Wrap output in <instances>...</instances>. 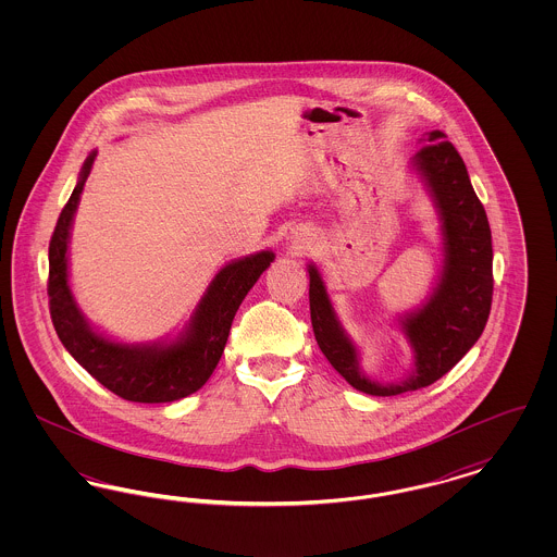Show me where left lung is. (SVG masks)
Wrapping results in <instances>:
<instances>
[{
  "label": "left lung",
  "mask_w": 557,
  "mask_h": 557,
  "mask_svg": "<svg viewBox=\"0 0 557 557\" xmlns=\"http://www.w3.org/2000/svg\"><path fill=\"white\" fill-rule=\"evenodd\" d=\"M443 219L445 267L430 302L403 321L416 350V370L403 382L382 386L359 371L355 346L332 311L318 269H309L311 323L321 352L346 382L373 397H393L434 384L476 345L493 302L491 225L468 169L443 132L428 135L416 154Z\"/></svg>",
  "instance_id": "obj_1"
}]
</instances>
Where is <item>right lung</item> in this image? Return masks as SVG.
Wrapping results in <instances>:
<instances>
[{
    "label": "right lung",
    "instance_id": "add662e5",
    "mask_svg": "<svg viewBox=\"0 0 557 557\" xmlns=\"http://www.w3.org/2000/svg\"><path fill=\"white\" fill-rule=\"evenodd\" d=\"M96 154L85 160L79 184L58 216L50 239V315L66 350L116 397L133 403H171L205 386L216 368L244 296L273 261L259 252L221 269L205 294L186 338L171 346L114 345L89 330L66 284V242L81 189Z\"/></svg>",
    "mask_w": 557,
    "mask_h": 557
}]
</instances>
